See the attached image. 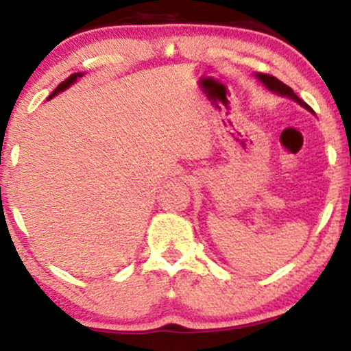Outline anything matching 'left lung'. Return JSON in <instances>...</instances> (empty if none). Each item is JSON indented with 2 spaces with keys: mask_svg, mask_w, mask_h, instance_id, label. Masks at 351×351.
<instances>
[{
  "mask_svg": "<svg viewBox=\"0 0 351 351\" xmlns=\"http://www.w3.org/2000/svg\"><path fill=\"white\" fill-rule=\"evenodd\" d=\"M257 77L261 79V82H264L265 86H267L269 90L277 92V94H280V95H287V97H291V99L295 100V102H299L300 106L307 108V110H312V108H310V107L307 106V104H305L304 100H302V99L299 97V95H297L295 92L292 90L291 87L285 86V84L280 82V80L277 79V77H274V75H269V74H257Z\"/></svg>",
  "mask_w": 351,
  "mask_h": 351,
  "instance_id": "obj_1",
  "label": "left lung"
}]
</instances>
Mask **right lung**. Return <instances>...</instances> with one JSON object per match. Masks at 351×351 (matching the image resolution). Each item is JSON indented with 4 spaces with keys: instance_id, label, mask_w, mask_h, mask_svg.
<instances>
[{
    "instance_id": "right-lung-1",
    "label": "right lung",
    "mask_w": 351,
    "mask_h": 351,
    "mask_svg": "<svg viewBox=\"0 0 351 351\" xmlns=\"http://www.w3.org/2000/svg\"><path fill=\"white\" fill-rule=\"evenodd\" d=\"M77 77H82V74H80V72H75V74H71L69 77H67L66 80H62V82H60L59 86L54 88V92H52V94L49 95V99H51V97H54V95H56V94H59V92H62L64 88H67V87H69L71 84H74L75 80H77Z\"/></svg>"
}]
</instances>
